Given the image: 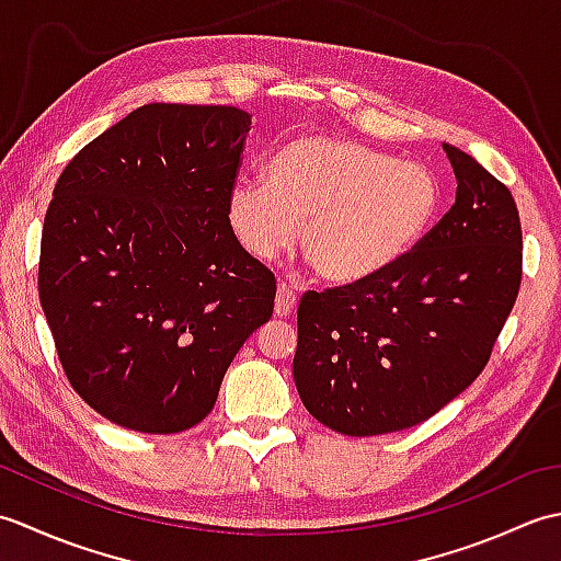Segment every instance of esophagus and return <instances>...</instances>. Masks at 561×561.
Instances as JSON below:
<instances>
[{
  "label": "esophagus",
  "instance_id": "1",
  "mask_svg": "<svg viewBox=\"0 0 561 561\" xmlns=\"http://www.w3.org/2000/svg\"><path fill=\"white\" fill-rule=\"evenodd\" d=\"M294 308H296V296L287 287H284V284H279L277 299H274V316L289 318L294 313Z\"/></svg>",
  "mask_w": 561,
  "mask_h": 561
}]
</instances>
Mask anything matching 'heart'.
Returning a JSON list of instances; mask_svg holds the SVG:
<instances>
[{
  "label": "heart",
  "mask_w": 561,
  "mask_h": 561,
  "mask_svg": "<svg viewBox=\"0 0 561 561\" xmlns=\"http://www.w3.org/2000/svg\"><path fill=\"white\" fill-rule=\"evenodd\" d=\"M440 207L438 178L359 141L304 137L284 147L270 178H236L226 221L245 253L274 260L301 229V248L330 284H359L408 257Z\"/></svg>",
  "instance_id": "1"
}]
</instances>
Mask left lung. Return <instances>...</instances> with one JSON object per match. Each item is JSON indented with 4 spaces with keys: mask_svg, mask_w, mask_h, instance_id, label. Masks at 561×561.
I'll list each match as a JSON object with an SVG mask.
<instances>
[{
    "mask_svg": "<svg viewBox=\"0 0 561 561\" xmlns=\"http://www.w3.org/2000/svg\"><path fill=\"white\" fill-rule=\"evenodd\" d=\"M456 205L374 279L299 304L296 390L344 436L400 432L436 414L490 362L520 287L523 236L508 187L444 145Z\"/></svg>",
    "mask_w": 561,
    "mask_h": 561,
    "instance_id": "8db88e82",
    "label": "left lung"
}]
</instances>
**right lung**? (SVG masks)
<instances>
[{"label": "right lung", "mask_w": 561, "mask_h": 561, "mask_svg": "<svg viewBox=\"0 0 561 561\" xmlns=\"http://www.w3.org/2000/svg\"><path fill=\"white\" fill-rule=\"evenodd\" d=\"M250 115L149 103L89 141L47 207L38 291L81 400L145 434L211 412L274 308L272 272L226 221Z\"/></svg>", "instance_id": "obj_1"}]
</instances>
